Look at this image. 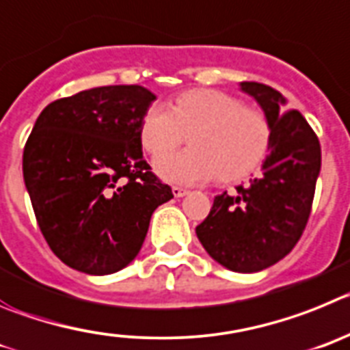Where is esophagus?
I'll return each mask as SVG.
<instances>
[{"mask_svg": "<svg viewBox=\"0 0 350 350\" xmlns=\"http://www.w3.org/2000/svg\"><path fill=\"white\" fill-rule=\"evenodd\" d=\"M172 193H174V197H185V195H188V190L181 187H172Z\"/></svg>", "mask_w": 350, "mask_h": 350, "instance_id": "1", "label": "esophagus"}]
</instances>
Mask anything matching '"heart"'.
I'll return each mask as SVG.
<instances>
[{"label": "heart", "instance_id": "heart-1", "mask_svg": "<svg viewBox=\"0 0 350 350\" xmlns=\"http://www.w3.org/2000/svg\"><path fill=\"white\" fill-rule=\"evenodd\" d=\"M190 134L191 148L162 160L157 171L181 185L218 178L234 183L263 160L270 143L267 116L242 100L214 89H195L176 97L167 109L150 106L139 127L144 152L160 160L181 146Z\"/></svg>", "mask_w": 350, "mask_h": 350}]
</instances>
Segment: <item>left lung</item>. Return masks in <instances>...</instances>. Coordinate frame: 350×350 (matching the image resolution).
<instances>
[{"label": "left lung", "instance_id": "1", "mask_svg": "<svg viewBox=\"0 0 350 350\" xmlns=\"http://www.w3.org/2000/svg\"><path fill=\"white\" fill-rule=\"evenodd\" d=\"M270 124V153L263 174L234 195L214 197L211 213L195 228L204 250L234 272H260L297 245L312 209L321 171V144L300 111H286L281 92L242 81Z\"/></svg>", "mask_w": 350, "mask_h": 350}]
</instances>
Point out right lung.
<instances>
[{
    "label": "right lung",
    "mask_w": 350,
    "mask_h": 350,
    "mask_svg": "<svg viewBox=\"0 0 350 350\" xmlns=\"http://www.w3.org/2000/svg\"><path fill=\"white\" fill-rule=\"evenodd\" d=\"M155 96L109 85L53 100L22 155L34 216L68 267L106 275L139 253L152 214L172 198L143 159L139 127Z\"/></svg>",
    "instance_id": "obj_1"
}]
</instances>
